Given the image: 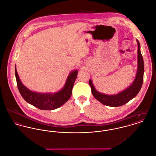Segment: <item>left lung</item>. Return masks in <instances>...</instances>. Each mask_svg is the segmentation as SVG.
Masks as SVG:
<instances>
[{"instance_id":"8db88e82","label":"left lung","mask_w":156,"mask_h":156,"mask_svg":"<svg viewBox=\"0 0 156 156\" xmlns=\"http://www.w3.org/2000/svg\"><path fill=\"white\" fill-rule=\"evenodd\" d=\"M137 42L138 45V72L135 81L129 88L117 94L109 96L100 93L98 91H96L92 84L91 81L89 80V84L91 87L92 94L96 98V99H97L98 101L105 105L112 107L120 106L127 103L129 101L134 98L138 94L143 83L144 65L143 57L140 51V44L138 41H137Z\"/></svg>"}]
</instances>
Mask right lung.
<instances>
[{"label":"right lung","mask_w":156,"mask_h":156,"mask_svg":"<svg viewBox=\"0 0 156 156\" xmlns=\"http://www.w3.org/2000/svg\"><path fill=\"white\" fill-rule=\"evenodd\" d=\"M15 73L18 90L27 102L42 110H52L60 107L69 99L74 83L77 77L78 71L76 70L71 72L63 88L54 94H42L30 91L21 83L19 79L16 66Z\"/></svg>","instance_id":"add662e5"}]
</instances>
